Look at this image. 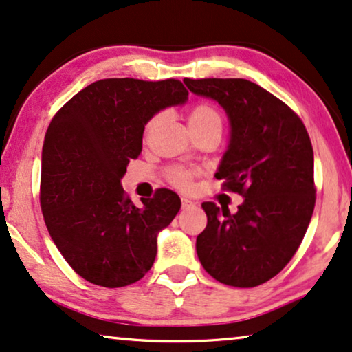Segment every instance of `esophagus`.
Segmentation results:
<instances>
[{
	"label": "esophagus",
	"instance_id": "1",
	"mask_svg": "<svg viewBox=\"0 0 352 352\" xmlns=\"http://www.w3.org/2000/svg\"><path fill=\"white\" fill-rule=\"evenodd\" d=\"M192 206H195V201H192L189 199H182V210L192 208Z\"/></svg>",
	"mask_w": 352,
	"mask_h": 352
}]
</instances>
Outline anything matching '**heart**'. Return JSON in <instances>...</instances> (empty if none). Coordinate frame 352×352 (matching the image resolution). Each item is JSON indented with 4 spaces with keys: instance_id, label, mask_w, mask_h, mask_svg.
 Returning a JSON list of instances; mask_svg holds the SVG:
<instances>
[{
    "instance_id": "heart-1",
    "label": "heart",
    "mask_w": 352,
    "mask_h": 352,
    "mask_svg": "<svg viewBox=\"0 0 352 352\" xmlns=\"http://www.w3.org/2000/svg\"><path fill=\"white\" fill-rule=\"evenodd\" d=\"M210 122L221 123L219 113L216 112L211 105L200 104L192 109V112L189 115V124H204ZM192 176H194V173L184 170V168H175V170H171L170 173L171 181L175 182L177 187H181V189H189L192 184Z\"/></svg>"
}]
</instances>
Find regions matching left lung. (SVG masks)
Wrapping results in <instances>:
<instances>
[{"label": "left lung", "mask_w": 352, "mask_h": 352, "mask_svg": "<svg viewBox=\"0 0 352 352\" xmlns=\"http://www.w3.org/2000/svg\"><path fill=\"white\" fill-rule=\"evenodd\" d=\"M184 83L228 115L229 144L214 176L243 197L237 213L201 204L208 224L197 237V254L221 283L261 285L287 266L311 223L316 189L309 134L288 105L253 81Z\"/></svg>", "instance_id": "8db88e82"}]
</instances>
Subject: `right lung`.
<instances>
[{"label":"right lung","instance_id":"add662e5","mask_svg":"<svg viewBox=\"0 0 352 352\" xmlns=\"http://www.w3.org/2000/svg\"><path fill=\"white\" fill-rule=\"evenodd\" d=\"M187 96L177 80H99L52 118L41 153V210L52 242L85 280L124 287L155 261L157 237L179 211V197L160 189L136 206L122 179L141 155L146 124Z\"/></svg>","mask_w":352,"mask_h":352}]
</instances>
